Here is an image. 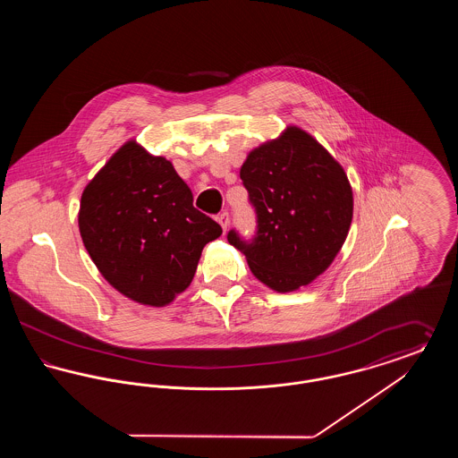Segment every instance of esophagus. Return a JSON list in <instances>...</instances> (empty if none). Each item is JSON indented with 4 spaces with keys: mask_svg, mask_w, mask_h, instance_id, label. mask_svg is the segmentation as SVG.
<instances>
[{
    "mask_svg": "<svg viewBox=\"0 0 458 458\" xmlns=\"http://www.w3.org/2000/svg\"><path fill=\"white\" fill-rule=\"evenodd\" d=\"M218 221L219 225L223 226V230H226V228H228V225H230V215H228V211H223V213H219Z\"/></svg>",
    "mask_w": 458,
    "mask_h": 458,
    "instance_id": "esophagus-1",
    "label": "esophagus"
}]
</instances>
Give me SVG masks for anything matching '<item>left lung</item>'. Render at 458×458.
Wrapping results in <instances>:
<instances>
[{
    "instance_id": "1",
    "label": "left lung",
    "mask_w": 458,
    "mask_h": 458,
    "mask_svg": "<svg viewBox=\"0 0 458 458\" xmlns=\"http://www.w3.org/2000/svg\"><path fill=\"white\" fill-rule=\"evenodd\" d=\"M240 178L258 225L252 239L232 228L228 242L269 288L310 284L349 233L353 199L344 168L307 131L288 127L247 156Z\"/></svg>"
}]
</instances>
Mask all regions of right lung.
<instances>
[{
  "instance_id": "obj_1",
  "label": "right lung",
  "mask_w": 458,
  "mask_h": 458,
  "mask_svg": "<svg viewBox=\"0 0 458 458\" xmlns=\"http://www.w3.org/2000/svg\"><path fill=\"white\" fill-rule=\"evenodd\" d=\"M79 228L90 259L118 292L163 307L196 275L204 245L221 226L194 208L174 165L133 140L89 182Z\"/></svg>"
}]
</instances>
